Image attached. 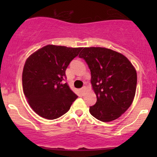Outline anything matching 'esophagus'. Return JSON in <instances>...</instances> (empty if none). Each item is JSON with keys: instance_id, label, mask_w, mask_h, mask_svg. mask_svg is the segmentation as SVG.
<instances>
[{"instance_id": "34e87169", "label": "esophagus", "mask_w": 157, "mask_h": 157, "mask_svg": "<svg viewBox=\"0 0 157 157\" xmlns=\"http://www.w3.org/2000/svg\"><path fill=\"white\" fill-rule=\"evenodd\" d=\"M86 86H83V87H82V89H80L81 93H82V94H84V93H85V91H86Z\"/></svg>"}]
</instances>
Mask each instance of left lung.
I'll use <instances>...</instances> for the list:
<instances>
[{
	"instance_id": "8db88e82",
	"label": "left lung",
	"mask_w": 157,
	"mask_h": 157,
	"mask_svg": "<svg viewBox=\"0 0 157 157\" xmlns=\"http://www.w3.org/2000/svg\"><path fill=\"white\" fill-rule=\"evenodd\" d=\"M91 71V82L97 102L91 114L102 122L116 120L127 111L134 100L137 75L127 57L109 48H84L79 55Z\"/></svg>"
}]
</instances>
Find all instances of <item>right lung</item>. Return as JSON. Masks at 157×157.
I'll return each instance as SVG.
<instances>
[{
    "mask_svg": "<svg viewBox=\"0 0 157 157\" xmlns=\"http://www.w3.org/2000/svg\"><path fill=\"white\" fill-rule=\"evenodd\" d=\"M82 48L47 45L28 57L23 70V89L39 116L48 120L60 117L77 98L63 81L68 66Z\"/></svg>",
    "mask_w": 157,
    "mask_h": 157,
    "instance_id": "1",
    "label": "right lung"
}]
</instances>
